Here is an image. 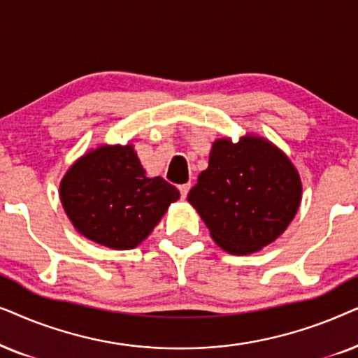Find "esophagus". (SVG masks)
Masks as SVG:
<instances>
[{
    "label": "esophagus",
    "instance_id": "1",
    "mask_svg": "<svg viewBox=\"0 0 358 358\" xmlns=\"http://www.w3.org/2000/svg\"><path fill=\"white\" fill-rule=\"evenodd\" d=\"M189 188H192V185H189V183L180 185L178 189H180V194H182V198H187V194H188V192H189Z\"/></svg>",
    "mask_w": 358,
    "mask_h": 358
}]
</instances>
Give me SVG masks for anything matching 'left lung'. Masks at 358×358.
I'll list each match as a JSON object with an SVG mask.
<instances>
[{
	"label": "left lung",
	"mask_w": 358,
	"mask_h": 358,
	"mask_svg": "<svg viewBox=\"0 0 358 358\" xmlns=\"http://www.w3.org/2000/svg\"><path fill=\"white\" fill-rule=\"evenodd\" d=\"M188 201L217 245L247 255L273 242L293 221L301 180L288 157L268 141L242 137L234 144L219 139Z\"/></svg>",
	"instance_id": "left-lung-1"
}]
</instances>
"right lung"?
Listing matches in <instances>:
<instances>
[{"label":"right lung","mask_w":358,"mask_h":358,"mask_svg":"<svg viewBox=\"0 0 358 358\" xmlns=\"http://www.w3.org/2000/svg\"><path fill=\"white\" fill-rule=\"evenodd\" d=\"M180 192L149 178L132 145H101L76 160L60 199L76 231L109 249L129 250L150 234Z\"/></svg>","instance_id":"add662e5"}]
</instances>
